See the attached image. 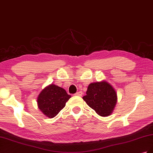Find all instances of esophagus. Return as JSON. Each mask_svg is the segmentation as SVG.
Listing matches in <instances>:
<instances>
[{"label":"esophagus","mask_w":153,"mask_h":153,"mask_svg":"<svg viewBox=\"0 0 153 153\" xmlns=\"http://www.w3.org/2000/svg\"><path fill=\"white\" fill-rule=\"evenodd\" d=\"M83 94V92L82 91H79V92H77L75 94L76 96H82Z\"/></svg>","instance_id":"esophagus-1"}]
</instances>
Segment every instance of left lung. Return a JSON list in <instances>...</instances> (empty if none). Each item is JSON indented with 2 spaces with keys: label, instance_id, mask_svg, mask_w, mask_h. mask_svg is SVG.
<instances>
[{
  "label": "left lung",
  "instance_id": "obj_1",
  "mask_svg": "<svg viewBox=\"0 0 153 153\" xmlns=\"http://www.w3.org/2000/svg\"><path fill=\"white\" fill-rule=\"evenodd\" d=\"M82 98L100 116L107 117L113 112L117 96L112 85L103 80L90 84Z\"/></svg>",
  "mask_w": 153,
  "mask_h": 153
}]
</instances>
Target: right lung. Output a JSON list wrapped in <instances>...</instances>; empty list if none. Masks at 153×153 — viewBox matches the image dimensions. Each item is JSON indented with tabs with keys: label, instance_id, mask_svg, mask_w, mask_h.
Wrapping results in <instances>:
<instances>
[{
	"label": "right lung",
	"instance_id": "obj_1",
	"mask_svg": "<svg viewBox=\"0 0 153 153\" xmlns=\"http://www.w3.org/2000/svg\"><path fill=\"white\" fill-rule=\"evenodd\" d=\"M65 89L55 84H50L41 91L37 98L38 108L45 116H56L71 98Z\"/></svg>",
	"mask_w": 153,
	"mask_h": 153
}]
</instances>
